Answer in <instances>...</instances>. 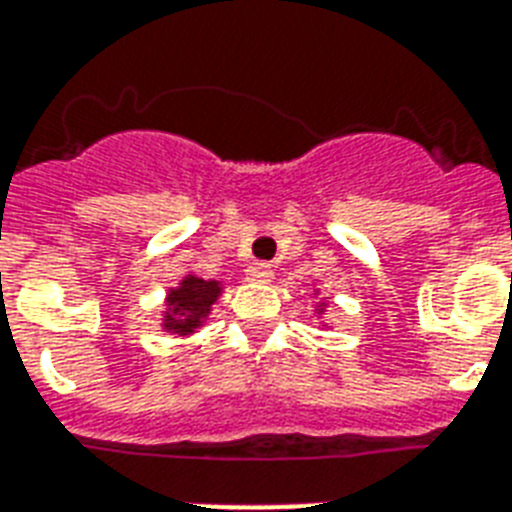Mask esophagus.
<instances>
[{"label": "esophagus", "mask_w": 512, "mask_h": 512, "mask_svg": "<svg viewBox=\"0 0 512 512\" xmlns=\"http://www.w3.org/2000/svg\"><path fill=\"white\" fill-rule=\"evenodd\" d=\"M247 279L255 284H268L273 279V268L268 263H252L247 271Z\"/></svg>", "instance_id": "obj_1"}]
</instances>
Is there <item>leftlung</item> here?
Instances as JSON below:
<instances>
[{"instance_id":"8db88e82","label":"left lung","mask_w":512,"mask_h":512,"mask_svg":"<svg viewBox=\"0 0 512 512\" xmlns=\"http://www.w3.org/2000/svg\"><path fill=\"white\" fill-rule=\"evenodd\" d=\"M324 305H327V303H321V305H319V313H324Z\"/></svg>"}]
</instances>
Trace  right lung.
<instances>
[{
    "label": "right lung",
    "instance_id": "right-lung-1",
    "mask_svg": "<svg viewBox=\"0 0 512 512\" xmlns=\"http://www.w3.org/2000/svg\"><path fill=\"white\" fill-rule=\"evenodd\" d=\"M223 287L220 281H204L199 276L188 273L180 287L167 292V311H164V332H172L177 337H185L207 321L212 305L220 297Z\"/></svg>",
    "mask_w": 512,
    "mask_h": 512
}]
</instances>
